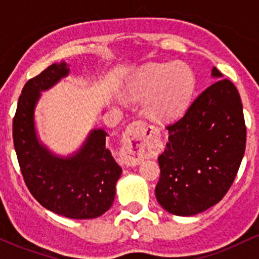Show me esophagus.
I'll use <instances>...</instances> for the list:
<instances>
[{
  "instance_id": "esophagus-1",
  "label": "esophagus",
  "mask_w": 259,
  "mask_h": 259,
  "mask_svg": "<svg viewBox=\"0 0 259 259\" xmlns=\"http://www.w3.org/2000/svg\"><path fill=\"white\" fill-rule=\"evenodd\" d=\"M154 135H157V129L148 125L146 121L136 120L130 124L124 139L127 165H138L141 162L142 153L150 146Z\"/></svg>"
}]
</instances>
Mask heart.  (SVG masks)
Returning a JSON list of instances; mask_svg holds the SVG:
<instances>
[{"mask_svg":"<svg viewBox=\"0 0 259 259\" xmlns=\"http://www.w3.org/2000/svg\"><path fill=\"white\" fill-rule=\"evenodd\" d=\"M195 86L191 69L184 63H150L130 76V99L146 101V111L154 119L167 120L185 108Z\"/></svg>","mask_w":259,"mask_h":259,"instance_id":"heart-1","label":"heart"}]
</instances>
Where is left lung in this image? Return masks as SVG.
<instances>
[{
  "label": "left lung",
  "instance_id": "left-lung-1",
  "mask_svg": "<svg viewBox=\"0 0 259 259\" xmlns=\"http://www.w3.org/2000/svg\"><path fill=\"white\" fill-rule=\"evenodd\" d=\"M212 75L223 76L215 67ZM167 129L157 201L171 214L195 215L224 197L241 164L246 124L236 86L218 79Z\"/></svg>",
  "mask_w": 259,
  "mask_h": 259
}]
</instances>
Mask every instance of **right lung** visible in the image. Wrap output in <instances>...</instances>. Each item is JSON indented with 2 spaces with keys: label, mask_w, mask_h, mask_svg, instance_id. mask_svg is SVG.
<instances>
[{
  "label": "right lung",
  "mask_w": 259,
  "mask_h": 259,
  "mask_svg": "<svg viewBox=\"0 0 259 259\" xmlns=\"http://www.w3.org/2000/svg\"><path fill=\"white\" fill-rule=\"evenodd\" d=\"M69 73L52 64L26 81L13 118V144L25 185L41 206L72 219L97 218L112 206L121 168L106 147L107 133L92 130L73 157L59 158L38 144L34 108L40 91Z\"/></svg>",
  "instance_id": "1"
}]
</instances>
